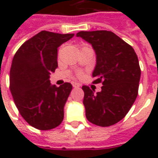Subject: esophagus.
Segmentation results:
<instances>
[{
    "instance_id": "34e87169",
    "label": "esophagus",
    "mask_w": 158,
    "mask_h": 158,
    "mask_svg": "<svg viewBox=\"0 0 158 158\" xmlns=\"http://www.w3.org/2000/svg\"><path fill=\"white\" fill-rule=\"evenodd\" d=\"M72 85H73V87H74V88H78V87H79V85L78 84V83L73 82Z\"/></svg>"
}]
</instances>
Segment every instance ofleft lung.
Wrapping results in <instances>:
<instances>
[{
	"instance_id": "8db88e82",
	"label": "left lung",
	"mask_w": 158,
	"mask_h": 158,
	"mask_svg": "<svg viewBox=\"0 0 158 158\" xmlns=\"http://www.w3.org/2000/svg\"><path fill=\"white\" fill-rule=\"evenodd\" d=\"M76 36L92 45L96 56L94 83L102 82L97 93L82 87L86 118L96 125H113L125 117L138 95L140 69L137 55L131 45L111 31H80Z\"/></svg>"
}]
</instances>
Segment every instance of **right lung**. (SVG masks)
Listing matches in <instances>:
<instances>
[{"label": "right lung", "mask_w": 158, "mask_h": 158, "mask_svg": "<svg viewBox=\"0 0 158 158\" xmlns=\"http://www.w3.org/2000/svg\"><path fill=\"white\" fill-rule=\"evenodd\" d=\"M73 35L41 31L24 42L12 59L10 90L20 114L35 129H54L63 120L73 86L52 85L50 74L57 68V48Z\"/></svg>", "instance_id": "add662e5"}]
</instances>
